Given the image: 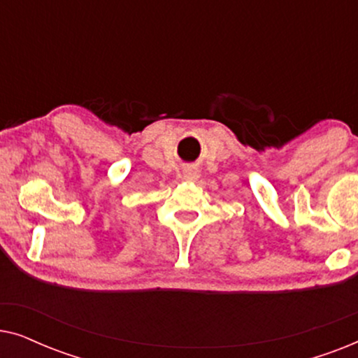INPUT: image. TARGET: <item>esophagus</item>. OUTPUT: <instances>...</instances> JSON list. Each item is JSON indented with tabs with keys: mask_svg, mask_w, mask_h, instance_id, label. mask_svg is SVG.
I'll return each instance as SVG.
<instances>
[{
	"mask_svg": "<svg viewBox=\"0 0 358 358\" xmlns=\"http://www.w3.org/2000/svg\"><path fill=\"white\" fill-rule=\"evenodd\" d=\"M184 178L187 180H197L199 179V171L197 169H185Z\"/></svg>",
	"mask_w": 358,
	"mask_h": 358,
	"instance_id": "34e87169",
	"label": "esophagus"
}]
</instances>
